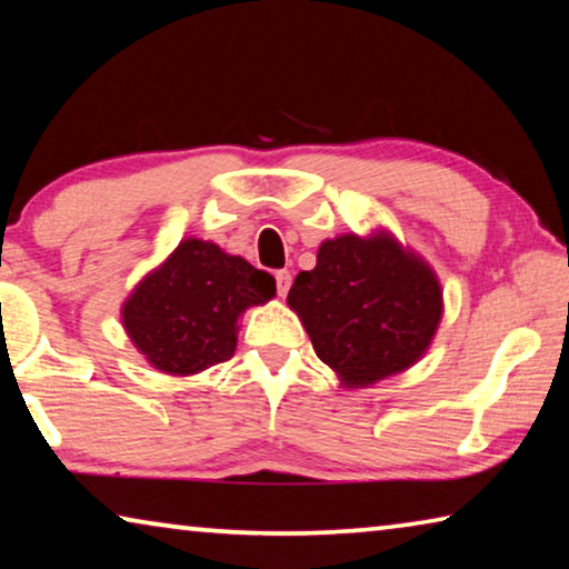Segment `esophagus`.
<instances>
[{
  "label": "esophagus",
  "mask_w": 569,
  "mask_h": 569,
  "mask_svg": "<svg viewBox=\"0 0 569 569\" xmlns=\"http://www.w3.org/2000/svg\"><path fill=\"white\" fill-rule=\"evenodd\" d=\"M291 273L288 271H276V291H278V296H286L288 293V288H291Z\"/></svg>",
  "instance_id": "obj_1"
}]
</instances>
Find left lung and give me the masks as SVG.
Segmentation results:
<instances>
[{"label": "left lung", "instance_id": "8db88e82", "mask_svg": "<svg viewBox=\"0 0 569 569\" xmlns=\"http://www.w3.org/2000/svg\"><path fill=\"white\" fill-rule=\"evenodd\" d=\"M288 306L346 387H369L417 363L445 308L435 271L383 230L323 240L313 271L296 276Z\"/></svg>", "mask_w": 569, "mask_h": 569}]
</instances>
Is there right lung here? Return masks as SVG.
<instances>
[{
  "label": "right lung",
  "mask_w": 569,
  "mask_h": 569,
  "mask_svg": "<svg viewBox=\"0 0 569 569\" xmlns=\"http://www.w3.org/2000/svg\"><path fill=\"white\" fill-rule=\"evenodd\" d=\"M273 296L271 273L210 240L186 238L134 286L122 306V326L158 371L192 377L228 361L236 353L240 313Z\"/></svg>",
  "instance_id": "1"
}]
</instances>
